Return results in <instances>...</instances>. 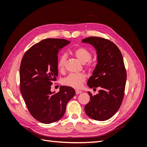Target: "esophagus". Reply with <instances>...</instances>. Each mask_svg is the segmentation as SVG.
<instances>
[{
  "label": "esophagus",
  "mask_w": 147,
  "mask_h": 147,
  "mask_svg": "<svg viewBox=\"0 0 147 147\" xmlns=\"http://www.w3.org/2000/svg\"><path fill=\"white\" fill-rule=\"evenodd\" d=\"M75 92H76V94H80V93H82V92L81 91L76 90V91H75Z\"/></svg>",
  "instance_id": "1"
}]
</instances>
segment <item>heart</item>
I'll list each match as a JSON object with an SVG mask.
<instances>
[{
	"label": "heart",
	"mask_w": 147,
	"mask_h": 147,
	"mask_svg": "<svg viewBox=\"0 0 147 147\" xmlns=\"http://www.w3.org/2000/svg\"><path fill=\"white\" fill-rule=\"evenodd\" d=\"M74 55L83 64L87 63L91 59L92 57L91 53L86 48L83 47L77 48L74 51ZM66 59V54H63L59 57L57 61V68L60 71H63L64 69ZM90 65V63L89 66ZM85 80L86 75L83 74H70L63 80V83L64 85L78 89L82 87Z\"/></svg>",
	"instance_id": "heart-1"
}]
</instances>
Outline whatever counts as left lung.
I'll return each mask as SVG.
<instances>
[{
    "instance_id": "obj_1",
    "label": "left lung",
    "mask_w": 147,
    "mask_h": 147,
    "mask_svg": "<svg viewBox=\"0 0 147 147\" xmlns=\"http://www.w3.org/2000/svg\"><path fill=\"white\" fill-rule=\"evenodd\" d=\"M95 48L97 64L87 84L99 87L96 95L88 91L90 100L84 106L86 114L97 121L109 119L117 113L123 99L126 72L123 56L115 43L103 38L90 37L82 40Z\"/></svg>"
}]
</instances>
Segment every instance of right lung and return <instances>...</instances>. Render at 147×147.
Returning <instances> with one entry per match:
<instances>
[{
	"label": "right lung",
	"mask_w": 147,
	"mask_h": 147,
	"mask_svg": "<svg viewBox=\"0 0 147 147\" xmlns=\"http://www.w3.org/2000/svg\"><path fill=\"white\" fill-rule=\"evenodd\" d=\"M70 41L47 38L26 52L20 69V89L32 116L45 124L63 117L67 102L75 94L72 87L61 86L59 91H51V85L58 75L57 54Z\"/></svg>",
	"instance_id": "add662e5"
}]
</instances>
